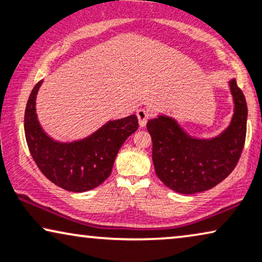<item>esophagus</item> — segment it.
Segmentation results:
<instances>
[{"label":"esophagus","mask_w":262,"mask_h":262,"mask_svg":"<svg viewBox=\"0 0 262 262\" xmlns=\"http://www.w3.org/2000/svg\"><path fill=\"white\" fill-rule=\"evenodd\" d=\"M137 116H138L139 124H140V127H145L146 123H147V121H148L147 111H146L145 109H139L137 111Z\"/></svg>","instance_id":"obj_1"}]
</instances>
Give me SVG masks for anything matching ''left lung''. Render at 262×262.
Returning a JSON list of instances; mask_svg holds the SVG:
<instances>
[{
    "label": "left lung",
    "mask_w": 262,
    "mask_h": 262,
    "mask_svg": "<svg viewBox=\"0 0 262 262\" xmlns=\"http://www.w3.org/2000/svg\"><path fill=\"white\" fill-rule=\"evenodd\" d=\"M229 83L233 114L215 137H191L173 117L160 114L147 122L158 179L180 194H195L221 183L238 162L246 140L248 109L235 79Z\"/></svg>",
    "instance_id": "1"
}]
</instances>
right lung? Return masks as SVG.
Listing matches in <instances>:
<instances>
[{
  "mask_svg": "<svg viewBox=\"0 0 262 262\" xmlns=\"http://www.w3.org/2000/svg\"><path fill=\"white\" fill-rule=\"evenodd\" d=\"M43 80L33 87L25 110V137L39 170L56 186L82 193L102 184L110 176L121 146L137 132V115L110 120L79 140L58 141L39 123L36 99Z\"/></svg>",
  "mask_w": 262,
  "mask_h": 262,
  "instance_id": "add662e5",
  "label": "right lung"
}]
</instances>
